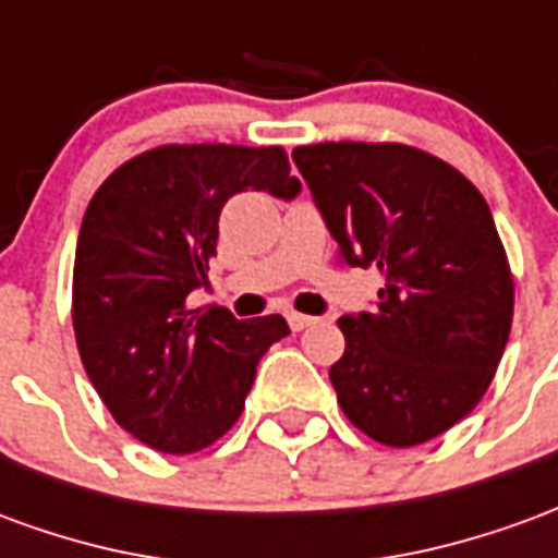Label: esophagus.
Instances as JSON below:
<instances>
[{"instance_id": "1", "label": "esophagus", "mask_w": 558, "mask_h": 558, "mask_svg": "<svg viewBox=\"0 0 558 558\" xmlns=\"http://www.w3.org/2000/svg\"><path fill=\"white\" fill-rule=\"evenodd\" d=\"M287 323H290L292 331H302V328L314 326V316H307V314H295V311H290V314H287Z\"/></svg>"}]
</instances>
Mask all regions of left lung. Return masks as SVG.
Here are the masks:
<instances>
[{
	"label": "left lung",
	"instance_id": "1",
	"mask_svg": "<svg viewBox=\"0 0 558 558\" xmlns=\"http://www.w3.org/2000/svg\"><path fill=\"white\" fill-rule=\"evenodd\" d=\"M292 160L340 259L383 275L374 311L338 319L340 410L376 442H427L475 410L511 331L514 278L490 206L403 143H316Z\"/></svg>",
	"mask_w": 558,
	"mask_h": 558
}]
</instances>
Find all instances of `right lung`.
<instances>
[{"label": "right lung", "mask_w": 558, "mask_h": 558, "mask_svg": "<svg viewBox=\"0 0 558 558\" xmlns=\"http://www.w3.org/2000/svg\"><path fill=\"white\" fill-rule=\"evenodd\" d=\"M242 191L292 196L280 146H158L95 191L80 227L71 316L83 367L116 424L163 454L218 442L244 410L256 364L290 335L280 314L191 307L208 283L220 208Z\"/></svg>", "instance_id": "1"}]
</instances>
